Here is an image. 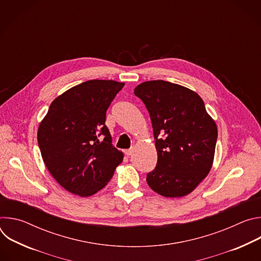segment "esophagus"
<instances>
[{
    "label": "esophagus",
    "instance_id": "obj_1",
    "mask_svg": "<svg viewBox=\"0 0 261 261\" xmlns=\"http://www.w3.org/2000/svg\"><path fill=\"white\" fill-rule=\"evenodd\" d=\"M124 153H125V155H126V156H130V155H132L133 150H132V148H129V150H126Z\"/></svg>",
    "mask_w": 261,
    "mask_h": 261
}]
</instances>
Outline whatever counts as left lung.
Wrapping results in <instances>:
<instances>
[{
	"label": "left lung",
	"instance_id": "1",
	"mask_svg": "<svg viewBox=\"0 0 261 261\" xmlns=\"http://www.w3.org/2000/svg\"><path fill=\"white\" fill-rule=\"evenodd\" d=\"M134 94L150 114L158 153L147 185L165 197L189 194L211 170L218 136L202 99L165 81L142 83Z\"/></svg>",
	"mask_w": 261,
	"mask_h": 261
}]
</instances>
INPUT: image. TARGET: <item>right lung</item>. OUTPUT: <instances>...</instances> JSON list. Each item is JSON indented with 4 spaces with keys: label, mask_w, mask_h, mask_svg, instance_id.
I'll list each match as a JSON object with an SVG mask.
<instances>
[{
    "label": "right lung",
    "mask_w": 261,
    "mask_h": 261,
    "mask_svg": "<svg viewBox=\"0 0 261 261\" xmlns=\"http://www.w3.org/2000/svg\"><path fill=\"white\" fill-rule=\"evenodd\" d=\"M124 86L115 81H88L50 104L37 138L48 171L67 191L95 194L123 161L105 121L110 103Z\"/></svg>",
    "instance_id": "1"
}]
</instances>
